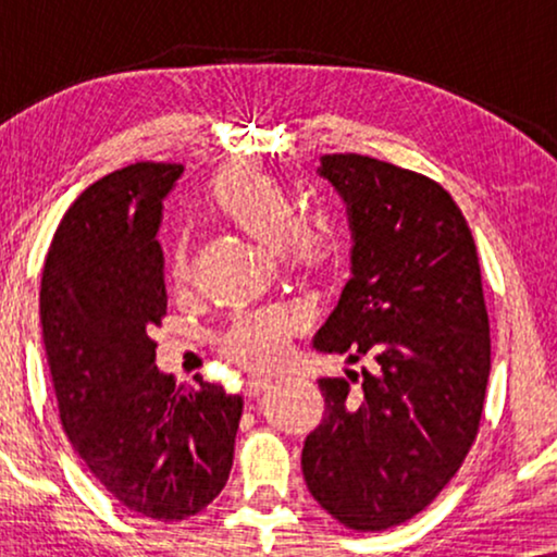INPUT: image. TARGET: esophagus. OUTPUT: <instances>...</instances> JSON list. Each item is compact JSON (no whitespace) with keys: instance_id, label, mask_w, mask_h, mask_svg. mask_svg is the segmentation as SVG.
I'll return each mask as SVG.
<instances>
[{"instance_id":"esophagus-1","label":"esophagus","mask_w":557,"mask_h":557,"mask_svg":"<svg viewBox=\"0 0 557 557\" xmlns=\"http://www.w3.org/2000/svg\"><path fill=\"white\" fill-rule=\"evenodd\" d=\"M269 387H271L269 375H250L246 380V395H248V398H258V395L269 391Z\"/></svg>"}]
</instances>
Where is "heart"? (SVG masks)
I'll return each instance as SVG.
<instances>
[{"instance_id": "b5f03b06", "label": "heart", "mask_w": 557, "mask_h": 557, "mask_svg": "<svg viewBox=\"0 0 557 557\" xmlns=\"http://www.w3.org/2000/svg\"><path fill=\"white\" fill-rule=\"evenodd\" d=\"M208 200L218 215L240 227L263 246L278 248L294 269L317 271L334 250L332 220L324 212H296L292 187L278 174L256 164H238L220 172L208 187ZM170 284L182 288L189 281V253L177 243L170 258ZM307 324L299 304H265L240 309L218 334V352L243 368H269L284 357L288 339Z\"/></svg>"}]
</instances>
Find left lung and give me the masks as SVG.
I'll return each mask as SVG.
<instances>
[{
	"label": "left lung",
	"instance_id": "left-lung-1",
	"mask_svg": "<svg viewBox=\"0 0 557 557\" xmlns=\"http://www.w3.org/2000/svg\"><path fill=\"white\" fill-rule=\"evenodd\" d=\"M347 202L352 278L317 332L319 352L370 357L322 377V423L301 469L319 505L375 532L423 512L461 469L484 410L490 317L474 238L438 182L362 154H324Z\"/></svg>",
	"mask_w": 557,
	"mask_h": 557
}]
</instances>
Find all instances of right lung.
<instances>
[{
	"label": "right lung",
	"mask_w": 557,
	"mask_h": 557,
	"mask_svg": "<svg viewBox=\"0 0 557 557\" xmlns=\"http://www.w3.org/2000/svg\"><path fill=\"white\" fill-rule=\"evenodd\" d=\"M182 164L136 162L83 189L42 269L40 319L58 413L119 505L157 522L202 512L231 476L243 398L157 370L166 314L162 200Z\"/></svg>",
	"instance_id": "right-lung-1"
}]
</instances>
